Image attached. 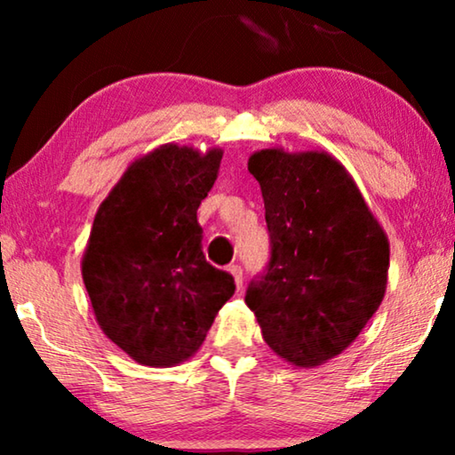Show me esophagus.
I'll list each match as a JSON object with an SVG mask.
<instances>
[{
    "instance_id": "34e87169",
    "label": "esophagus",
    "mask_w": 455,
    "mask_h": 455,
    "mask_svg": "<svg viewBox=\"0 0 455 455\" xmlns=\"http://www.w3.org/2000/svg\"><path fill=\"white\" fill-rule=\"evenodd\" d=\"M228 271L232 273L235 285H238V288H242V267L240 265H232Z\"/></svg>"
}]
</instances>
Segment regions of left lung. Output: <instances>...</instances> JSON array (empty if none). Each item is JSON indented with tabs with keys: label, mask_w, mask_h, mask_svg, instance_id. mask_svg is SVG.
I'll return each mask as SVG.
<instances>
[{
	"label": "left lung",
	"mask_w": 455,
	"mask_h": 455,
	"mask_svg": "<svg viewBox=\"0 0 455 455\" xmlns=\"http://www.w3.org/2000/svg\"><path fill=\"white\" fill-rule=\"evenodd\" d=\"M248 172L263 192L271 259L244 300L265 344L313 369L344 352L377 313L387 288V234L333 155L263 148Z\"/></svg>",
	"instance_id": "left-lung-1"
}]
</instances>
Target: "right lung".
<instances>
[{
  "instance_id": "obj_1",
  "label": "right lung",
  "mask_w": 455,
  "mask_h": 455,
  "mask_svg": "<svg viewBox=\"0 0 455 455\" xmlns=\"http://www.w3.org/2000/svg\"><path fill=\"white\" fill-rule=\"evenodd\" d=\"M223 151L173 142L134 159L99 204L83 279L103 333L139 364L167 369L203 346L234 296V277L204 259L196 209Z\"/></svg>"
}]
</instances>
